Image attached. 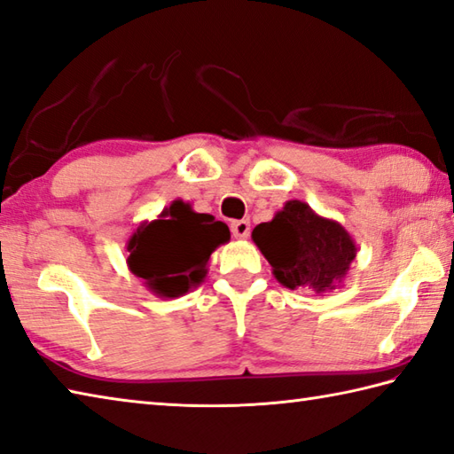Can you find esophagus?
I'll use <instances>...</instances> for the list:
<instances>
[{
  "mask_svg": "<svg viewBox=\"0 0 454 454\" xmlns=\"http://www.w3.org/2000/svg\"><path fill=\"white\" fill-rule=\"evenodd\" d=\"M230 230H232L234 238L238 239H246L247 236H250V220L247 218H242V220H234L232 224H230Z\"/></svg>",
  "mask_w": 454,
  "mask_h": 454,
  "instance_id": "obj_1",
  "label": "esophagus"
}]
</instances>
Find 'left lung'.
Segmentation results:
<instances>
[{
    "label": "left lung",
    "instance_id": "8db88e82",
    "mask_svg": "<svg viewBox=\"0 0 454 454\" xmlns=\"http://www.w3.org/2000/svg\"><path fill=\"white\" fill-rule=\"evenodd\" d=\"M252 239L275 279L291 291L331 293L340 287L358 254L340 222L317 215L301 200H287L270 222L257 224Z\"/></svg>",
    "mask_w": 454,
    "mask_h": 454
}]
</instances>
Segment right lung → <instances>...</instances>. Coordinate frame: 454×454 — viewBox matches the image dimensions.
<instances>
[{
    "instance_id": "obj_1",
    "label": "right lung",
    "mask_w": 454,
    "mask_h": 454,
    "mask_svg": "<svg viewBox=\"0 0 454 454\" xmlns=\"http://www.w3.org/2000/svg\"><path fill=\"white\" fill-rule=\"evenodd\" d=\"M230 242L224 222L173 200L157 220H145L126 242L128 268L157 297L175 299L200 286L210 254Z\"/></svg>"
}]
</instances>
